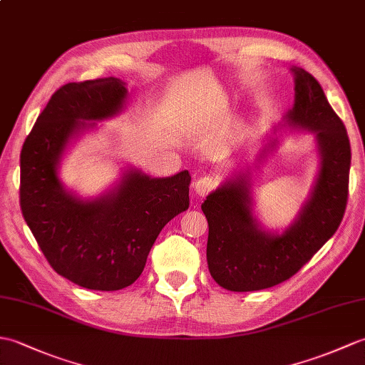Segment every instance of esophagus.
I'll list each match as a JSON object with an SVG mask.
<instances>
[{
	"label": "esophagus",
	"mask_w": 365,
	"mask_h": 365,
	"mask_svg": "<svg viewBox=\"0 0 365 365\" xmlns=\"http://www.w3.org/2000/svg\"><path fill=\"white\" fill-rule=\"evenodd\" d=\"M215 186H216V180L213 177L205 175V177H200V179L194 183V191H196L199 197H205L208 192L215 190Z\"/></svg>",
	"instance_id": "esophagus-1"
}]
</instances>
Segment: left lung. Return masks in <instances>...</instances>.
<instances>
[{
	"label": "left lung",
	"instance_id": "1",
	"mask_svg": "<svg viewBox=\"0 0 365 365\" xmlns=\"http://www.w3.org/2000/svg\"><path fill=\"white\" fill-rule=\"evenodd\" d=\"M291 71L295 98L284 120L314 133L319 175L299 216L282 235L266 232L253 216L247 174H235L208 194L202 203L208 221V269L219 286L233 292L267 289L297 274L336 233L345 213L351 163L349 135L314 76L297 66Z\"/></svg>",
	"mask_w": 365,
	"mask_h": 365
}]
</instances>
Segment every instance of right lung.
Instances as JSON below:
<instances>
[{
  "label": "right lung",
  "instance_id": "right-lung-1",
  "mask_svg": "<svg viewBox=\"0 0 365 365\" xmlns=\"http://www.w3.org/2000/svg\"><path fill=\"white\" fill-rule=\"evenodd\" d=\"M125 83L116 78L58 88L24 140L20 207L45 258L58 275L95 291H120L137 279L158 233L190 207L191 175L152 179L129 169L112 191L81 199L57 169L71 138L121 112Z\"/></svg>",
  "mask_w": 365,
  "mask_h": 365
}]
</instances>
